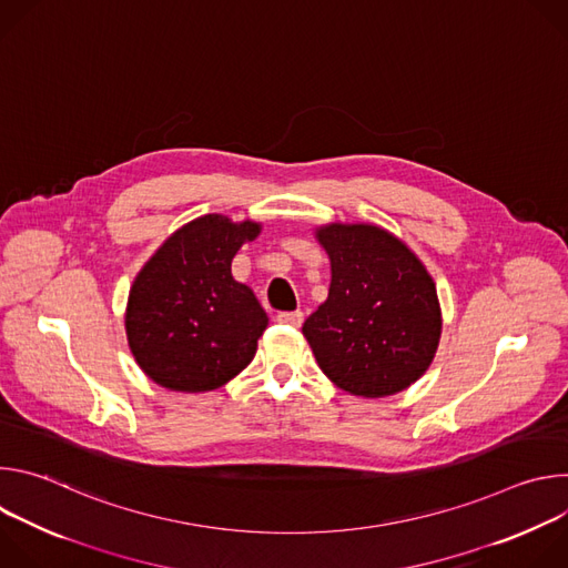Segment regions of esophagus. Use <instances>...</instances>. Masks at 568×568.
<instances>
[{
  "instance_id": "34e87169",
  "label": "esophagus",
  "mask_w": 568,
  "mask_h": 568,
  "mask_svg": "<svg viewBox=\"0 0 568 568\" xmlns=\"http://www.w3.org/2000/svg\"><path fill=\"white\" fill-rule=\"evenodd\" d=\"M276 318H278L281 323H287V326L298 328L301 323H303V312H301V310H296V312H281Z\"/></svg>"
}]
</instances>
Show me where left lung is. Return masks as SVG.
I'll return each mask as SVG.
<instances>
[{
    "instance_id": "8db88e82",
    "label": "left lung",
    "mask_w": 568,
    "mask_h": 568,
    "mask_svg": "<svg viewBox=\"0 0 568 568\" xmlns=\"http://www.w3.org/2000/svg\"><path fill=\"white\" fill-rule=\"evenodd\" d=\"M314 235L333 274L328 298L303 323L318 368L362 397L409 388L425 375L440 342L434 278L382 226L333 222Z\"/></svg>"
}]
</instances>
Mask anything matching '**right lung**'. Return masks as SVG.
<instances>
[{"mask_svg":"<svg viewBox=\"0 0 568 568\" xmlns=\"http://www.w3.org/2000/svg\"><path fill=\"white\" fill-rule=\"evenodd\" d=\"M258 233V222L209 213L178 229L141 267L128 296L125 335L152 382L204 393L250 366L267 314L231 276V261Z\"/></svg>","mask_w":568,"mask_h":568,"instance_id":"1","label":"right lung"}]
</instances>
